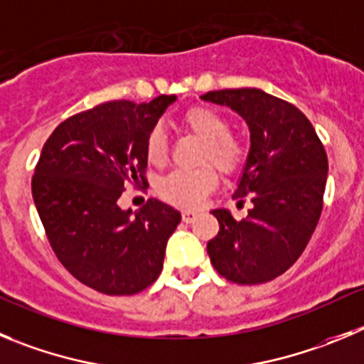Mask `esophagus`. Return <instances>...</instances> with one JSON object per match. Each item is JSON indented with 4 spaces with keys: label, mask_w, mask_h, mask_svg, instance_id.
I'll return each mask as SVG.
<instances>
[{
    "label": "esophagus",
    "mask_w": 364,
    "mask_h": 364,
    "mask_svg": "<svg viewBox=\"0 0 364 364\" xmlns=\"http://www.w3.org/2000/svg\"><path fill=\"white\" fill-rule=\"evenodd\" d=\"M181 219H183V223H186V224L193 223V220L198 219V212H193V210H183Z\"/></svg>",
    "instance_id": "34e87169"
}]
</instances>
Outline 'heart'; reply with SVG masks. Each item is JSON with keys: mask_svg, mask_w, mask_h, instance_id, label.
Returning <instances> with one entry per match:
<instances>
[{"mask_svg": "<svg viewBox=\"0 0 364 364\" xmlns=\"http://www.w3.org/2000/svg\"><path fill=\"white\" fill-rule=\"evenodd\" d=\"M181 124L205 140L201 161L213 163L224 174H235L246 161V147L239 138L230 134L228 120L206 105H193L181 114ZM168 154L165 132L152 127L145 138V156L152 165H163ZM219 183V174L213 165L196 171H174L158 183L163 201L181 208H193L212 192Z\"/></svg>", "mask_w": 364, "mask_h": 364, "instance_id": "1", "label": "heart"}]
</instances>
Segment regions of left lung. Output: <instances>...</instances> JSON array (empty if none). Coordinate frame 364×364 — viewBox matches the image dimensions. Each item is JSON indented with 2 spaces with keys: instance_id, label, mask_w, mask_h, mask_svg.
Returning <instances> with one entry per match:
<instances>
[{
  "instance_id": "8db88e82",
  "label": "left lung",
  "mask_w": 364,
  "mask_h": 364,
  "mask_svg": "<svg viewBox=\"0 0 364 364\" xmlns=\"http://www.w3.org/2000/svg\"><path fill=\"white\" fill-rule=\"evenodd\" d=\"M203 100L228 105L246 120L251 147L233 199L253 203L235 220L213 210L219 233L210 260L233 284H264L280 277L304 253L323 210L328 161L309 118L289 102L257 87L208 91Z\"/></svg>"
}]
</instances>
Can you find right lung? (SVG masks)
Here are the masks:
<instances>
[{
  "label": "right lung",
  "mask_w": 364,
  "mask_h": 364,
  "mask_svg": "<svg viewBox=\"0 0 364 364\" xmlns=\"http://www.w3.org/2000/svg\"><path fill=\"white\" fill-rule=\"evenodd\" d=\"M174 100H113L73 114L57 125L39 156L32 196L50 246L98 293H140L163 269L166 240L181 213L149 199L131 215L118 199L129 183L147 186L145 138Z\"/></svg>",
  "instance_id": "1"
}]
</instances>
